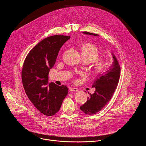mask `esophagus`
Segmentation results:
<instances>
[{
	"instance_id": "34e87169",
	"label": "esophagus",
	"mask_w": 146,
	"mask_h": 146,
	"mask_svg": "<svg viewBox=\"0 0 146 146\" xmlns=\"http://www.w3.org/2000/svg\"><path fill=\"white\" fill-rule=\"evenodd\" d=\"M70 91H74V92H77L78 90L76 88H69Z\"/></svg>"
}]
</instances>
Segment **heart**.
<instances>
[{
	"label": "heart",
	"instance_id": "1",
	"mask_svg": "<svg viewBox=\"0 0 146 146\" xmlns=\"http://www.w3.org/2000/svg\"><path fill=\"white\" fill-rule=\"evenodd\" d=\"M81 55L83 60L88 63L93 62L91 66V73L95 77L99 76L105 73L109 67L107 60L99 59L100 53L98 47L90 43H84L81 46Z\"/></svg>",
	"mask_w": 146,
	"mask_h": 146
}]
</instances>
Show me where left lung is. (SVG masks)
<instances>
[{"label":"left lung","instance_id":"1","mask_svg":"<svg viewBox=\"0 0 146 146\" xmlns=\"http://www.w3.org/2000/svg\"><path fill=\"white\" fill-rule=\"evenodd\" d=\"M83 33L98 36L88 32H83ZM113 65L105 73L96 78L92 86L95 88L94 93L90 94L87 102L80 108L82 111L87 115H93L100 111L110 101L117 88L120 77L121 68L113 54Z\"/></svg>","mask_w":146,"mask_h":146}]
</instances>
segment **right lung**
I'll list each match as a JSON object with an SVG mask.
<instances>
[{"mask_svg": "<svg viewBox=\"0 0 146 146\" xmlns=\"http://www.w3.org/2000/svg\"><path fill=\"white\" fill-rule=\"evenodd\" d=\"M70 38L54 35L41 40L27 55L21 77L25 92L35 107L47 116L55 114L68 93L65 86L48 84V73L61 47Z\"/></svg>", "mask_w": 146, "mask_h": 146, "instance_id": "1", "label": "right lung"}]
</instances>
